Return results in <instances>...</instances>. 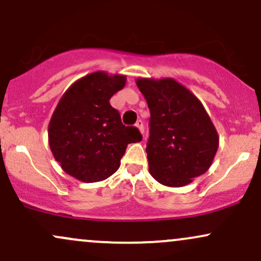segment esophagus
<instances>
[{
    "instance_id": "1",
    "label": "esophagus",
    "mask_w": 261,
    "mask_h": 261,
    "mask_svg": "<svg viewBox=\"0 0 261 261\" xmlns=\"http://www.w3.org/2000/svg\"><path fill=\"white\" fill-rule=\"evenodd\" d=\"M136 127L141 131V134L144 133V126H143V121L142 120H139L136 122Z\"/></svg>"
}]
</instances>
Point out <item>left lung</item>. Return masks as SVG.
<instances>
[{
  "label": "left lung",
  "mask_w": 261,
  "mask_h": 261,
  "mask_svg": "<svg viewBox=\"0 0 261 261\" xmlns=\"http://www.w3.org/2000/svg\"><path fill=\"white\" fill-rule=\"evenodd\" d=\"M148 105L149 172L159 184L182 187L212 165L219 135L196 96L171 77L137 79Z\"/></svg>",
  "instance_id": "1"
}]
</instances>
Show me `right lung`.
I'll return each mask as SVG.
<instances>
[{"label": "right lung", "mask_w": 261, "mask_h": 261, "mask_svg": "<svg viewBox=\"0 0 261 261\" xmlns=\"http://www.w3.org/2000/svg\"><path fill=\"white\" fill-rule=\"evenodd\" d=\"M126 76L96 71L65 91L48 125L49 148L62 169L79 181H103L120 166L128 143L142 135L125 126L109 103L125 86Z\"/></svg>", "instance_id": "1"}]
</instances>
